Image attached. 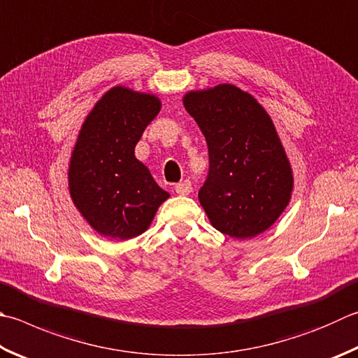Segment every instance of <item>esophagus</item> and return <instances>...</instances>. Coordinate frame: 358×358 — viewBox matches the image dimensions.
Returning <instances> with one entry per match:
<instances>
[{"instance_id":"34e87169","label":"esophagus","mask_w":358,"mask_h":358,"mask_svg":"<svg viewBox=\"0 0 358 358\" xmlns=\"http://www.w3.org/2000/svg\"><path fill=\"white\" fill-rule=\"evenodd\" d=\"M174 190H176V193L180 194V196L190 194V192H192V182L190 180H182V182H179V184H176V187H174Z\"/></svg>"}]
</instances>
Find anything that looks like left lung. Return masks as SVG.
Masks as SVG:
<instances>
[{"label":"left lung","mask_w":358,"mask_h":358,"mask_svg":"<svg viewBox=\"0 0 358 358\" xmlns=\"http://www.w3.org/2000/svg\"><path fill=\"white\" fill-rule=\"evenodd\" d=\"M184 106L207 141L208 174L198 198L212 226L241 240L265 232L293 190L292 166L266 110L232 84L188 92Z\"/></svg>","instance_id":"1"}]
</instances>
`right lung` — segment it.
Segmentation results:
<instances>
[{"instance_id": "right-lung-1", "label": "right lung", "mask_w": 358, "mask_h": 358, "mask_svg": "<svg viewBox=\"0 0 358 358\" xmlns=\"http://www.w3.org/2000/svg\"><path fill=\"white\" fill-rule=\"evenodd\" d=\"M160 106L157 96L118 85L98 101L80 127L69 168L70 194L104 237L129 240L143 234L170 196L134 154Z\"/></svg>"}]
</instances>
